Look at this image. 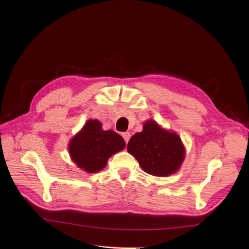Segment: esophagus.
I'll list each match as a JSON object with an SVG mask.
<instances>
[{"instance_id":"1","label":"esophagus","mask_w":249,"mask_h":249,"mask_svg":"<svg viewBox=\"0 0 249 249\" xmlns=\"http://www.w3.org/2000/svg\"><path fill=\"white\" fill-rule=\"evenodd\" d=\"M122 137H123L124 141H125V143L127 144V143H128V142H129V140H130L131 134H130L129 132H125V133H123V134H122Z\"/></svg>"}]
</instances>
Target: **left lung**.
<instances>
[{
  "label": "left lung",
  "mask_w": 249,
  "mask_h": 249,
  "mask_svg": "<svg viewBox=\"0 0 249 249\" xmlns=\"http://www.w3.org/2000/svg\"><path fill=\"white\" fill-rule=\"evenodd\" d=\"M127 151L137 159L142 168L155 176L174 173L185 156L178 135L163 130L153 120L147 121L143 131L130 139Z\"/></svg>",
  "instance_id": "8db88e82"
}]
</instances>
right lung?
Wrapping results in <instances>:
<instances>
[{
  "mask_svg": "<svg viewBox=\"0 0 249 249\" xmlns=\"http://www.w3.org/2000/svg\"><path fill=\"white\" fill-rule=\"evenodd\" d=\"M124 148V139L112 130H102L98 120H89L69 144L74 162L89 173L104 168L108 159Z\"/></svg>",
  "mask_w": 249,
  "mask_h": 249,
  "instance_id": "right-lung-1",
  "label": "right lung"
}]
</instances>
